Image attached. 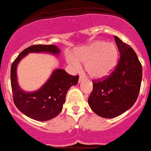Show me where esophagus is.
I'll return each mask as SVG.
<instances>
[{
	"label": "esophagus",
	"instance_id": "esophagus-1",
	"mask_svg": "<svg viewBox=\"0 0 151 151\" xmlns=\"http://www.w3.org/2000/svg\"><path fill=\"white\" fill-rule=\"evenodd\" d=\"M85 80V77H84L83 74H80V78H79V83H82Z\"/></svg>",
	"mask_w": 151,
	"mask_h": 151
}]
</instances>
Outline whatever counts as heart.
<instances>
[{
    "label": "heart",
    "instance_id": "heart-1",
    "mask_svg": "<svg viewBox=\"0 0 151 151\" xmlns=\"http://www.w3.org/2000/svg\"><path fill=\"white\" fill-rule=\"evenodd\" d=\"M77 60L86 63V70L90 77L105 78L116 67L119 53L117 46L112 42L97 41L75 52ZM76 59L69 57L68 63L76 68L80 66Z\"/></svg>",
    "mask_w": 151,
    "mask_h": 151
}]
</instances>
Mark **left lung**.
Masks as SVG:
<instances>
[{
	"instance_id": "1",
	"label": "left lung",
	"mask_w": 151,
	"mask_h": 151,
	"mask_svg": "<svg viewBox=\"0 0 151 151\" xmlns=\"http://www.w3.org/2000/svg\"><path fill=\"white\" fill-rule=\"evenodd\" d=\"M115 40L120 53L118 64L109 76L92 80L88 99L93 112L106 118L122 115L135 104L142 78V64L134 50L117 36Z\"/></svg>"
}]
</instances>
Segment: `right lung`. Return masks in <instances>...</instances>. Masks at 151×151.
I'll return each mask as SVG.
<instances>
[{
	"label": "right lung",
	"mask_w": 151,
	"mask_h": 151,
	"mask_svg": "<svg viewBox=\"0 0 151 151\" xmlns=\"http://www.w3.org/2000/svg\"><path fill=\"white\" fill-rule=\"evenodd\" d=\"M32 52H47L59 54L60 49L53 45L29 46L17 56L11 66V87L15 105L29 118L39 122H45L60 113L65 101L68 90L71 86L77 85L79 75L73 76L63 69H56L40 89L33 92H26L18 85L16 68L24 56Z\"/></svg>",
	"instance_id": "1"
}]
</instances>
